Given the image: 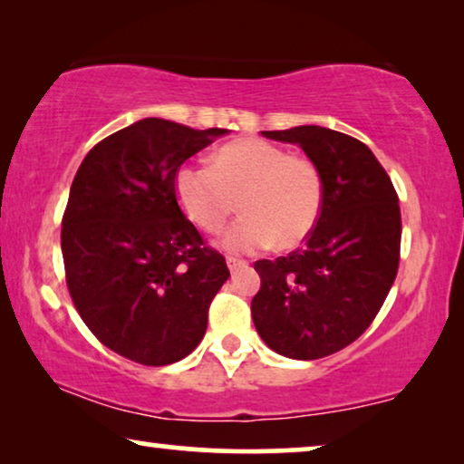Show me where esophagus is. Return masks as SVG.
Returning a JSON list of instances; mask_svg holds the SVG:
<instances>
[{
	"label": "esophagus",
	"mask_w": 464,
	"mask_h": 464,
	"mask_svg": "<svg viewBox=\"0 0 464 464\" xmlns=\"http://www.w3.org/2000/svg\"><path fill=\"white\" fill-rule=\"evenodd\" d=\"M226 262H227V268H230V272H237V270H240V268H246L245 259H238V257L227 256Z\"/></svg>",
	"instance_id": "esophagus-1"
}]
</instances>
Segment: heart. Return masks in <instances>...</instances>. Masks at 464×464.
Masks as SVG:
<instances>
[{
	"label": "heart",
	"mask_w": 464,
	"mask_h": 464,
	"mask_svg": "<svg viewBox=\"0 0 464 464\" xmlns=\"http://www.w3.org/2000/svg\"><path fill=\"white\" fill-rule=\"evenodd\" d=\"M179 207L194 226L226 234V249L253 253L275 243L294 249L313 234L323 208V177L306 156H294L264 139H238L213 156V164H183L175 177Z\"/></svg>",
	"instance_id": "heart-1"
}]
</instances>
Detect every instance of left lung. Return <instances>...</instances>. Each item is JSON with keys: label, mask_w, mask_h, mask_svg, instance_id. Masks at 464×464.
<instances>
[{"label": "left lung", "mask_w": 464, "mask_h": 464, "mask_svg": "<svg viewBox=\"0 0 464 464\" xmlns=\"http://www.w3.org/2000/svg\"><path fill=\"white\" fill-rule=\"evenodd\" d=\"M295 143L323 177V208L304 249L259 259L251 302L257 334L289 359H323L353 344L389 295L399 268L401 211L391 177L359 139L323 126L264 130Z\"/></svg>", "instance_id": "8db88e82"}]
</instances>
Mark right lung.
<instances>
[{"mask_svg":"<svg viewBox=\"0 0 464 464\" xmlns=\"http://www.w3.org/2000/svg\"><path fill=\"white\" fill-rule=\"evenodd\" d=\"M226 132L139 120L94 145L73 177L61 230L69 295L101 344L135 363L188 357L230 276L175 194L181 164Z\"/></svg>","mask_w":464,"mask_h":464,"instance_id":"1","label":"right lung"}]
</instances>
